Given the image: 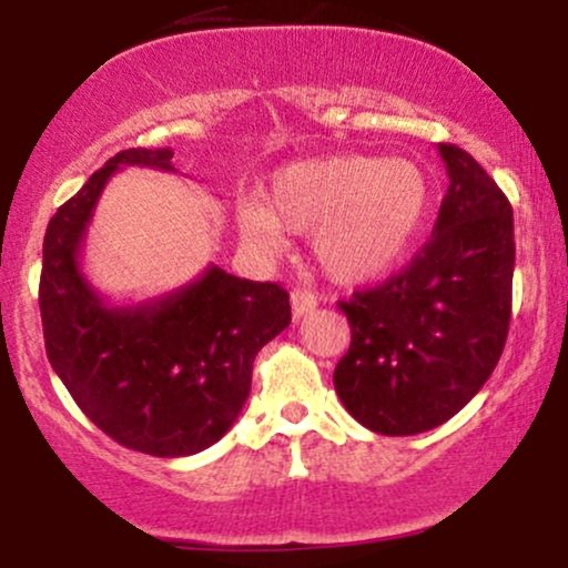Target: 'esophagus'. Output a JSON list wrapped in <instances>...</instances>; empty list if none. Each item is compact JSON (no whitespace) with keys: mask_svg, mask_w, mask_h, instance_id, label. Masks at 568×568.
Segmentation results:
<instances>
[{"mask_svg":"<svg viewBox=\"0 0 568 568\" xmlns=\"http://www.w3.org/2000/svg\"><path fill=\"white\" fill-rule=\"evenodd\" d=\"M317 306V296L315 293H310V291H302V288H296L291 293V310H293V317H304V315H310L312 310H315Z\"/></svg>","mask_w":568,"mask_h":568,"instance_id":"esophagus-1","label":"esophagus"}]
</instances>
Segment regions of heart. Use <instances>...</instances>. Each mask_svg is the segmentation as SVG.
<instances>
[{"label": "heart", "mask_w": 568, "mask_h": 568, "mask_svg": "<svg viewBox=\"0 0 568 568\" xmlns=\"http://www.w3.org/2000/svg\"><path fill=\"white\" fill-rule=\"evenodd\" d=\"M429 213V181L403 158L302 160L280 168L266 202H240V232L258 251L280 256L288 232H312V256L336 283H368L406 258Z\"/></svg>", "instance_id": "heart-1"}]
</instances>
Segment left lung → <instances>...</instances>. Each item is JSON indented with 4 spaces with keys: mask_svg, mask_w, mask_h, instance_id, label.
Segmentation results:
<instances>
[{
    "mask_svg": "<svg viewBox=\"0 0 568 568\" xmlns=\"http://www.w3.org/2000/svg\"><path fill=\"white\" fill-rule=\"evenodd\" d=\"M438 152L448 192L429 243L406 270L338 302L352 342L334 387L379 435L427 433L459 414L497 368L510 328V202L465 149Z\"/></svg>",
    "mask_w": 568,
    "mask_h": 568,
    "instance_id": "8db88e82",
    "label": "left lung"
}]
</instances>
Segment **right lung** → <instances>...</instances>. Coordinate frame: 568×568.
<instances>
[{"label":"right lung","instance_id":"1","mask_svg":"<svg viewBox=\"0 0 568 568\" xmlns=\"http://www.w3.org/2000/svg\"><path fill=\"white\" fill-rule=\"evenodd\" d=\"M171 149H125L58 207L44 232L39 312L58 379L98 429L152 456H189L224 438L251 393L258 349L288 328V291L207 266L192 283L112 306L80 251L95 202L125 165L175 171Z\"/></svg>","mask_w":568,"mask_h":568}]
</instances>
